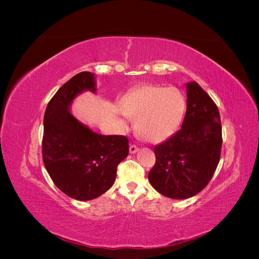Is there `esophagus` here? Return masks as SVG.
<instances>
[{"mask_svg":"<svg viewBox=\"0 0 259 259\" xmlns=\"http://www.w3.org/2000/svg\"><path fill=\"white\" fill-rule=\"evenodd\" d=\"M138 149H139V148H138L136 145H131V146H130V152H131V153H136V152L138 151Z\"/></svg>","mask_w":259,"mask_h":259,"instance_id":"obj_1","label":"esophagus"}]
</instances>
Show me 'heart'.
Instances as JSON below:
<instances>
[{
    "mask_svg": "<svg viewBox=\"0 0 259 259\" xmlns=\"http://www.w3.org/2000/svg\"><path fill=\"white\" fill-rule=\"evenodd\" d=\"M122 111L137 119L136 131L149 143L173 136L183 124L187 100L182 91L160 85H140L122 99Z\"/></svg>",
    "mask_w": 259,
    "mask_h": 259,
    "instance_id": "obj_1",
    "label": "heart"
}]
</instances>
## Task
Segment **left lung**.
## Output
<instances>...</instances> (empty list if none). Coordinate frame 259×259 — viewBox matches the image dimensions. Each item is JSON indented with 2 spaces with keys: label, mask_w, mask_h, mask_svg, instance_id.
I'll return each mask as SVG.
<instances>
[{
  "label": "left lung",
  "mask_w": 259,
  "mask_h": 259,
  "mask_svg": "<svg viewBox=\"0 0 259 259\" xmlns=\"http://www.w3.org/2000/svg\"><path fill=\"white\" fill-rule=\"evenodd\" d=\"M186 86L187 111L182 128L154 147L155 164L148 174L154 189L170 199H188L204 189L222 152L216 104L197 82Z\"/></svg>",
  "instance_id": "1"
}]
</instances>
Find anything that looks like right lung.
Masks as SVG:
<instances>
[{
	"instance_id": "obj_1",
	"label": "right lung",
	"mask_w": 259,
	"mask_h": 259,
	"mask_svg": "<svg viewBox=\"0 0 259 259\" xmlns=\"http://www.w3.org/2000/svg\"><path fill=\"white\" fill-rule=\"evenodd\" d=\"M84 91L96 92L94 74L74 75L46 107L42 155L54 184L70 198L93 200L113 185L116 167L128 154V139L100 135L77 121L70 111L72 100Z\"/></svg>"
}]
</instances>
